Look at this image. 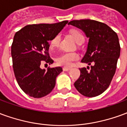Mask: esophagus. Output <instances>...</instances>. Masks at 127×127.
I'll use <instances>...</instances> for the list:
<instances>
[{
  "mask_svg": "<svg viewBox=\"0 0 127 127\" xmlns=\"http://www.w3.org/2000/svg\"><path fill=\"white\" fill-rule=\"evenodd\" d=\"M63 69L64 71H70L71 69V68H69V67H63Z\"/></svg>",
  "mask_w": 127,
  "mask_h": 127,
  "instance_id": "obj_1",
  "label": "esophagus"
}]
</instances>
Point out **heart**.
Here are the masks:
<instances>
[{"label": "heart", "instance_id": "heart-1", "mask_svg": "<svg viewBox=\"0 0 127 127\" xmlns=\"http://www.w3.org/2000/svg\"><path fill=\"white\" fill-rule=\"evenodd\" d=\"M72 36L74 38L75 41L77 43L84 41V37L83 34L79 31L73 29L71 31ZM61 34H57L50 40V46L54 48L59 46L61 42ZM79 59V55L76 52H64L56 58V63L60 66H71L73 64V62Z\"/></svg>", "mask_w": 127, "mask_h": 127}]
</instances>
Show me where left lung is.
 Masks as SVG:
<instances>
[{
	"instance_id": "8db88e82",
	"label": "left lung",
	"mask_w": 127,
	"mask_h": 127,
	"mask_svg": "<svg viewBox=\"0 0 127 127\" xmlns=\"http://www.w3.org/2000/svg\"><path fill=\"white\" fill-rule=\"evenodd\" d=\"M84 32L89 38L88 48L82 63L91 65L88 71L80 68V76L74 86L82 95L94 97L103 93L109 87L117 66L120 54L118 36L109 26L103 22L92 20L69 22Z\"/></svg>"
}]
</instances>
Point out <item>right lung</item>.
Instances as JSON below:
<instances>
[{"instance_id": "add662e5", "label": "right lung", "mask_w": 127, "mask_h": 127, "mask_svg": "<svg viewBox=\"0 0 127 127\" xmlns=\"http://www.w3.org/2000/svg\"><path fill=\"white\" fill-rule=\"evenodd\" d=\"M68 23L30 24L15 34L11 45L13 68L21 89L30 96L41 98L52 91L56 79L63 69L40 67L41 63H54L49 54L48 41L58 34Z\"/></svg>"}]
</instances>
